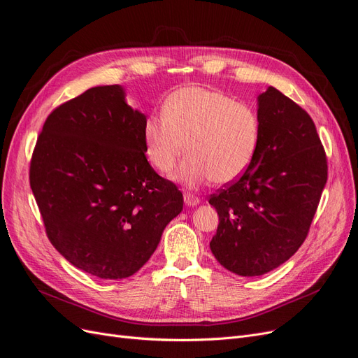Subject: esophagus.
I'll list each match as a JSON object with an SVG mask.
<instances>
[{"label":"esophagus","instance_id":"esophagus-1","mask_svg":"<svg viewBox=\"0 0 358 358\" xmlns=\"http://www.w3.org/2000/svg\"><path fill=\"white\" fill-rule=\"evenodd\" d=\"M183 201H185V204H187V206H189V208H191V206L194 208V206H197V204L200 203L199 197L192 196L191 192H185V194H183Z\"/></svg>","mask_w":358,"mask_h":358}]
</instances>
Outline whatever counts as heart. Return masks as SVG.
I'll use <instances>...</instances> for the list:
<instances>
[{
  "instance_id": "heart-1",
  "label": "heart",
  "mask_w": 358,
  "mask_h": 358,
  "mask_svg": "<svg viewBox=\"0 0 358 358\" xmlns=\"http://www.w3.org/2000/svg\"><path fill=\"white\" fill-rule=\"evenodd\" d=\"M161 113L143 122L145 154L162 175H170L187 149L176 179L189 188L210 180L229 183L251 166L262 137L252 106L221 91L187 86L171 92Z\"/></svg>"
}]
</instances>
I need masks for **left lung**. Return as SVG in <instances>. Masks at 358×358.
I'll list each match as a JSON object with an SVG mask.
<instances>
[{"label":"left lung","mask_w":358,"mask_h":358,"mask_svg":"<svg viewBox=\"0 0 358 358\" xmlns=\"http://www.w3.org/2000/svg\"><path fill=\"white\" fill-rule=\"evenodd\" d=\"M257 113L254 161L209 199L220 216L210 251L239 276L264 275L297 252L327 182L326 150L306 110L268 86Z\"/></svg>","instance_id":"left-lung-1"}]
</instances>
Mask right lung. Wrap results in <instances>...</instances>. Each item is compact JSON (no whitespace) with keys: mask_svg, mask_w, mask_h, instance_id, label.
<instances>
[{"mask_svg":"<svg viewBox=\"0 0 358 358\" xmlns=\"http://www.w3.org/2000/svg\"><path fill=\"white\" fill-rule=\"evenodd\" d=\"M145 119L122 86H95L48 116L32 152L29 185L50 243L96 278L134 275L183 208L146 159Z\"/></svg>","mask_w":358,"mask_h":358,"instance_id":"right-lung-1","label":"right lung"}]
</instances>
